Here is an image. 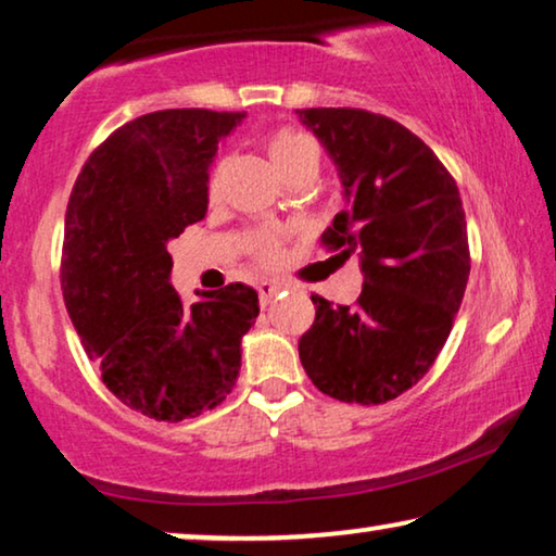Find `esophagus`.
I'll return each mask as SVG.
<instances>
[{"label": "esophagus", "instance_id": "esophagus-1", "mask_svg": "<svg viewBox=\"0 0 556 556\" xmlns=\"http://www.w3.org/2000/svg\"><path fill=\"white\" fill-rule=\"evenodd\" d=\"M280 291H283V283H273V280H263V283H257V293H261L263 306H268Z\"/></svg>", "mask_w": 556, "mask_h": 556}]
</instances>
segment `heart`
<instances>
[{"label":"heart","instance_id":"heart-1","mask_svg":"<svg viewBox=\"0 0 556 556\" xmlns=\"http://www.w3.org/2000/svg\"><path fill=\"white\" fill-rule=\"evenodd\" d=\"M265 151H268L273 166H276L286 179H291L299 169L316 166V159H318L316 143L311 141V136L288 126L276 128V131L268 134V139H265ZM207 192H210V200H217L219 169L212 172ZM283 248H286L283 235L276 230H257L248 242V253L253 255V261L261 263L263 268H276L280 257H283Z\"/></svg>","mask_w":556,"mask_h":556}]
</instances>
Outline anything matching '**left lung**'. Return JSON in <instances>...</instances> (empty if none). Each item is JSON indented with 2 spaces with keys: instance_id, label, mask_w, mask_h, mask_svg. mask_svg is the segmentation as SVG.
<instances>
[{
  "instance_id": "8db88e82",
  "label": "left lung",
  "mask_w": 556,
  "mask_h": 556,
  "mask_svg": "<svg viewBox=\"0 0 556 556\" xmlns=\"http://www.w3.org/2000/svg\"><path fill=\"white\" fill-rule=\"evenodd\" d=\"M339 166L346 210L321 235L331 257H362L352 306L311 295L299 341L318 390L382 405L425 377L453 329L470 273L466 212L453 174L397 121L364 109H299Z\"/></svg>"
}]
</instances>
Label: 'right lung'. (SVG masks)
<instances>
[{
    "mask_svg": "<svg viewBox=\"0 0 556 556\" xmlns=\"http://www.w3.org/2000/svg\"><path fill=\"white\" fill-rule=\"evenodd\" d=\"M245 113L169 109L116 128L83 164L65 212L60 286L101 379L126 407L179 422L217 407L240 375L255 288L185 303L166 242L207 212V166Z\"/></svg>",
    "mask_w": 556,
    "mask_h": 556,
    "instance_id": "obj_1",
    "label": "right lung"
}]
</instances>
